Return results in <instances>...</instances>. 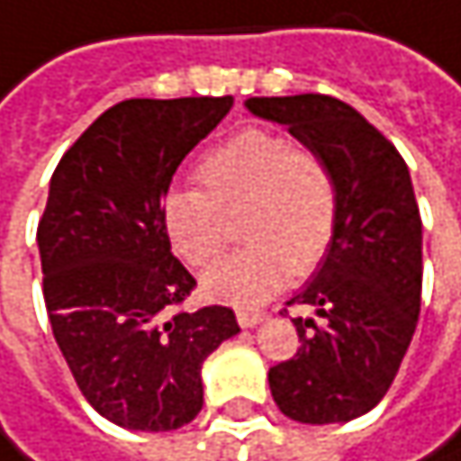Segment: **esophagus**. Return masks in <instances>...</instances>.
Here are the masks:
<instances>
[{
  "mask_svg": "<svg viewBox=\"0 0 461 461\" xmlns=\"http://www.w3.org/2000/svg\"><path fill=\"white\" fill-rule=\"evenodd\" d=\"M267 316L265 313H259V311H238V324L243 327V330H254L257 324H262Z\"/></svg>",
  "mask_w": 461,
  "mask_h": 461,
  "instance_id": "esophagus-1",
  "label": "esophagus"
}]
</instances>
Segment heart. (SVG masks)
Instances as JSON below:
<instances>
[{
  "label": "heart",
  "instance_id": "1",
  "mask_svg": "<svg viewBox=\"0 0 461 461\" xmlns=\"http://www.w3.org/2000/svg\"><path fill=\"white\" fill-rule=\"evenodd\" d=\"M202 185H175L161 199V226L172 251L191 267L212 262L223 243V210H240L238 232L249 240L202 276L207 297L259 305L311 273L338 229V185L327 161L270 129H246L207 153Z\"/></svg>",
  "mask_w": 461,
  "mask_h": 461
}]
</instances>
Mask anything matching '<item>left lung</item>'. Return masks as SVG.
Segmentation results:
<instances>
[{
  "instance_id": "1",
  "label": "left lung",
  "mask_w": 461,
  "mask_h": 461,
  "mask_svg": "<svg viewBox=\"0 0 461 461\" xmlns=\"http://www.w3.org/2000/svg\"><path fill=\"white\" fill-rule=\"evenodd\" d=\"M246 107L319 153L338 185L335 240L292 300L324 321L292 319L303 348L270 367L273 400L303 424L359 419L389 392L421 308V215L408 164L335 96H251Z\"/></svg>"
}]
</instances>
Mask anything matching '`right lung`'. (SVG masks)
Returning <instances> with one entry per match:
<instances>
[{
  "label": "right lung",
  "mask_w": 461,
  "mask_h": 461,
  "mask_svg": "<svg viewBox=\"0 0 461 461\" xmlns=\"http://www.w3.org/2000/svg\"><path fill=\"white\" fill-rule=\"evenodd\" d=\"M232 96L126 99L61 156L37 246L53 338L88 405L134 432H169L204 402L202 365L240 332L229 308H175L196 281L172 257L161 199Z\"/></svg>",
  "instance_id": "1"
}]
</instances>
